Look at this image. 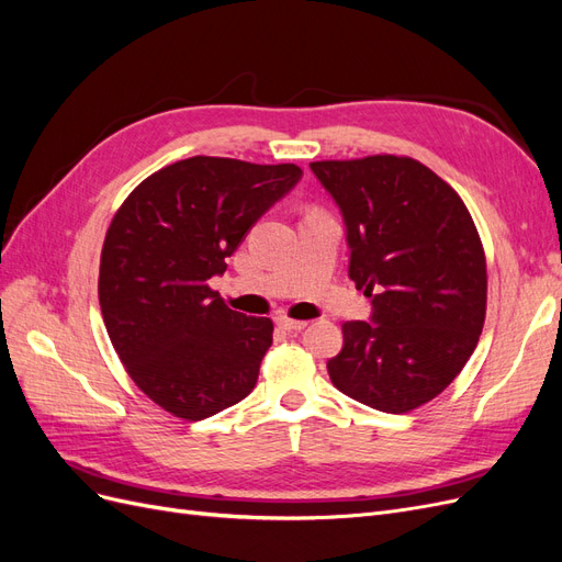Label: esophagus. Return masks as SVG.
Here are the masks:
<instances>
[{
  "label": "esophagus",
  "mask_w": 562,
  "mask_h": 562,
  "mask_svg": "<svg viewBox=\"0 0 562 562\" xmlns=\"http://www.w3.org/2000/svg\"><path fill=\"white\" fill-rule=\"evenodd\" d=\"M277 323L283 330H304V328H307V321H297V318H288V316H279Z\"/></svg>",
  "instance_id": "obj_1"
}]
</instances>
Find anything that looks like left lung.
Masks as SVG:
<instances>
[{
	"label": "left lung",
	"instance_id": "1",
	"mask_svg": "<svg viewBox=\"0 0 562 562\" xmlns=\"http://www.w3.org/2000/svg\"><path fill=\"white\" fill-rule=\"evenodd\" d=\"M345 215L349 277L372 321H347L328 361L333 384L403 415L462 372L483 333L487 265L479 229L452 187L413 157L312 161Z\"/></svg>",
	"mask_w": 562,
	"mask_h": 562
}]
</instances>
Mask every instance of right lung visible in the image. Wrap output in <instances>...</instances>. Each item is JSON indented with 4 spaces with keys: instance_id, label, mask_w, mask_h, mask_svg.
I'll return each mask as SVG.
<instances>
[{
    "instance_id": "obj_1",
    "label": "right lung",
    "mask_w": 562,
    "mask_h": 562,
    "mask_svg": "<svg viewBox=\"0 0 562 562\" xmlns=\"http://www.w3.org/2000/svg\"><path fill=\"white\" fill-rule=\"evenodd\" d=\"M295 164L192 157L145 178L114 213L98 300L131 380L173 417L199 422L246 398L274 323L229 310L209 285Z\"/></svg>"
}]
</instances>
